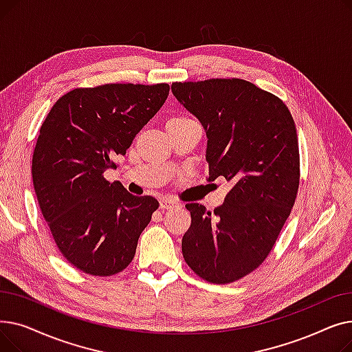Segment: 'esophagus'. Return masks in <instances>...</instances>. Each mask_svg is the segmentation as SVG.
<instances>
[{
	"label": "esophagus",
	"mask_w": 352,
	"mask_h": 352,
	"mask_svg": "<svg viewBox=\"0 0 352 352\" xmlns=\"http://www.w3.org/2000/svg\"><path fill=\"white\" fill-rule=\"evenodd\" d=\"M177 206H178V202H175L173 199H168V198H161L160 199V208L161 210H171Z\"/></svg>",
	"instance_id": "obj_1"
}]
</instances>
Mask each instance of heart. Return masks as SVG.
<instances>
[{
    "mask_svg": "<svg viewBox=\"0 0 352 352\" xmlns=\"http://www.w3.org/2000/svg\"><path fill=\"white\" fill-rule=\"evenodd\" d=\"M191 118L186 117V116H177V117H173L168 120V122L166 124H175V122H186V121H190Z\"/></svg>",
    "mask_w": 352,
    "mask_h": 352,
    "instance_id": "1",
    "label": "heart"
}]
</instances>
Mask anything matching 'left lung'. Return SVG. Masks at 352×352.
Wrapping results in <instances>:
<instances>
[{
  "label": "left lung",
  "instance_id": "8db88e82",
  "mask_svg": "<svg viewBox=\"0 0 352 352\" xmlns=\"http://www.w3.org/2000/svg\"><path fill=\"white\" fill-rule=\"evenodd\" d=\"M173 94L204 125L210 181L232 187L214 212L187 204L188 267L230 284L260 267L276 243L300 187L297 128L281 98L239 78L173 82Z\"/></svg>",
  "mask_w": 352,
  "mask_h": 352
}]
</instances>
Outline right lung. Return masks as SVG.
Wrapping results in <instances>:
<instances>
[{
    "label": "right lung",
    "instance_id": "1",
    "mask_svg": "<svg viewBox=\"0 0 352 352\" xmlns=\"http://www.w3.org/2000/svg\"><path fill=\"white\" fill-rule=\"evenodd\" d=\"M170 94L168 84L76 88L50 109L32 154L36 199L55 244L80 271L109 276L125 270L160 202L109 182L135 135Z\"/></svg>",
    "mask_w": 352,
    "mask_h": 352
}]
</instances>
